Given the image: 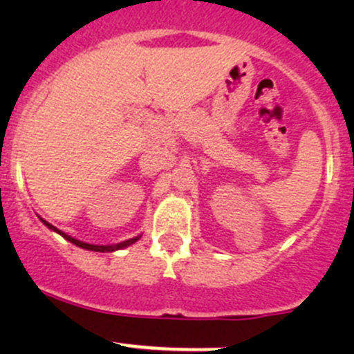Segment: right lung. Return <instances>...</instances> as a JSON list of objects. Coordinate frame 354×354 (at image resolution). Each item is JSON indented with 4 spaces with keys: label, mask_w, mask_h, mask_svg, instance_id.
I'll return each instance as SVG.
<instances>
[{
    "label": "right lung",
    "mask_w": 354,
    "mask_h": 354,
    "mask_svg": "<svg viewBox=\"0 0 354 354\" xmlns=\"http://www.w3.org/2000/svg\"><path fill=\"white\" fill-rule=\"evenodd\" d=\"M39 219H41L42 223H44L46 226L49 227V230H51V231H55V233H58V234H62V236L65 238V240L70 241V243H73V245L80 246V248L91 250V252H102V253H106V252H116V250L127 248V246L133 245L135 241H138V240H140V236H135V238H130V240H127V241H121V243H116V245H91V243H85V241L75 240V238L68 236L66 233H63V231H59L58 227H55V226H53V224H49L48 221H44V219H42V217H39Z\"/></svg>",
    "instance_id": "right-lung-1"
}]
</instances>
